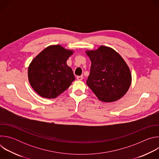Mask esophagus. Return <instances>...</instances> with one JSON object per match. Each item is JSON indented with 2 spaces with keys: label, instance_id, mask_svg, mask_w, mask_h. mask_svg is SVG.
Instances as JSON below:
<instances>
[{
  "label": "esophagus",
  "instance_id": "obj_1",
  "mask_svg": "<svg viewBox=\"0 0 159 159\" xmlns=\"http://www.w3.org/2000/svg\"><path fill=\"white\" fill-rule=\"evenodd\" d=\"M77 79L78 80H82L83 79V76L82 75H80V76H77Z\"/></svg>",
  "mask_w": 159,
  "mask_h": 159
}]
</instances>
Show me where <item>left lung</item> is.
I'll use <instances>...</instances> for the list:
<instances>
[{"instance_id":"1","label":"left lung","mask_w":159,"mask_h":159,"mask_svg":"<svg viewBox=\"0 0 159 159\" xmlns=\"http://www.w3.org/2000/svg\"><path fill=\"white\" fill-rule=\"evenodd\" d=\"M91 61L87 85L104 102H115L123 97L131 83V74L122 57L114 49L101 45L86 50Z\"/></svg>"}]
</instances>
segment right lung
<instances>
[{
  "instance_id": "obj_1",
  "label": "right lung",
  "mask_w": 159,
  "mask_h": 159,
  "mask_svg": "<svg viewBox=\"0 0 159 159\" xmlns=\"http://www.w3.org/2000/svg\"><path fill=\"white\" fill-rule=\"evenodd\" d=\"M74 52L60 44L50 45L31 61L28 70V80L38 94L54 99L70 87L75 78L66 60Z\"/></svg>"
}]
</instances>
